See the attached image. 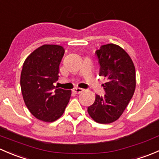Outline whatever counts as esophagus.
<instances>
[{"label": "esophagus", "mask_w": 159, "mask_h": 159, "mask_svg": "<svg viewBox=\"0 0 159 159\" xmlns=\"http://www.w3.org/2000/svg\"><path fill=\"white\" fill-rule=\"evenodd\" d=\"M73 91L75 93H76V94H80V93H81L84 91V89H81V88H75V89H74Z\"/></svg>", "instance_id": "1"}]
</instances>
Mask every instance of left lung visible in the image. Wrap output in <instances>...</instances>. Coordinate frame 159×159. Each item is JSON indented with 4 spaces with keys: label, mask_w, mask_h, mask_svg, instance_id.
Returning <instances> with one entry per match:
<instances>
[{
    "label": "left lung",
    "mask_w": 159,
    "mask_h": 159,
    "mask_svg": "<svg viewBox=\"0 0 159 159\" xmlns=\"http://www.w3.org/2000/svg\"><path fill=\"white\" fill-rule=\"evenodd\" d=\"M100 65V76L105 94L95 95V101L88 108L91 118L100 124H109L120 118L135 90V68L128 53L120 46L108 44L95 51Z\"/></svg>",
    "instance_id": "1"
}]
</instances>
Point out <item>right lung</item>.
Wrapping results in <instances>:
<instances>
[{
	"mask_svg": "<svg viewBox=\"0 0 159 159\" xmlns=\"http://www.w3.org/2000/svg\"><path fill=\"white\" fill-rule=\"evenodd\" d=\"M65 54L62 46L44 44L25 59L20 74V89L27 108L45 122L58 119L69 102L71 91L57 89L59 65Z\"/></svg>",
	"mask_w": 159,
	"mask_h": 159,
	"instance_id": "1",
	"label": "right lung"
}]
</instances>
